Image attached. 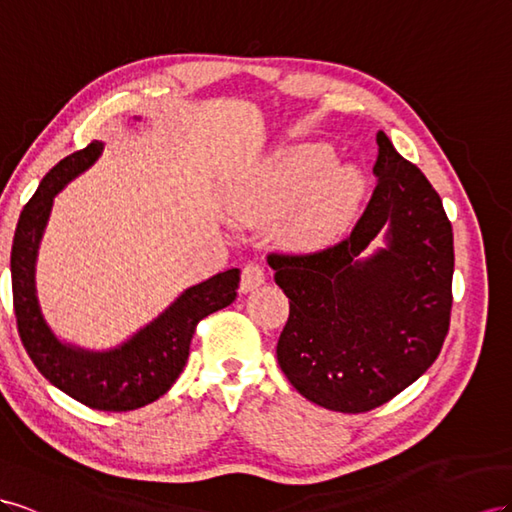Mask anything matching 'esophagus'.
I'll use <instances>...</instances> for the list:
<instances>
[{
	"instance_id": "esophagus-1",
	"label": "esophagus",
	"mask_w": 512,
	"mask_h": 512,
	"mask_svg": "<svg viewBox=\"0 0 512 512\" xmlns=\"http://www.w3.org/2000/svg\"><path fill=\"white\" fill-rule=\"evenodd\" d=\"M266 283V272L264 266L257 264V261H248V264L242 268L240 274V291H251L259 285Z\"/></svg>"
}]
</instances>
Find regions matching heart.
<instances>
[{"mask_svg":"<svg viewBox=\"0 0 512 512\" xmlns=\"http://www.w3.org/2000/svg\"><path fill=\"white\" fill-rule=\"evenodd\" d=\"M326 145L285 150L266 167L253 201L242 206L248 218L281 215V233L294 244L332 238L356 212L364 180L358 167L330 163Z\"/></svg>","mask_w":512,"mask_h":512,"instance_id":"obj_1","label":"heart"}]
</instances>
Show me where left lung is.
<instances>
[{
	"instance_id": "obj_1",
	"label": "left lung",
	"mask_w": 512,
	"mask_h": 512,
	"mask_svg": "<svg viewBox=\"0 0 512 512\" xmlns=\"http://www.w3.org/2000/svg\"><path fill=\"white\" fill-rule=\"evenodd\" d=\"M377 184L349 236L309 253H268L289 298L276 360L304 399L364 414L388 403L440 356L452 309V225L416 165L379 130ZM389 225V248L357 261Z\"/></svg>"
}]
</instances>
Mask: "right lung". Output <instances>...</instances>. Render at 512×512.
I'll return each mask as SVG.
<instances>
[{
  "label": "right lung",
  "mask_w": 512,
  "mask_h": 512,
  "mask_svg": "<svg viewBox=\"0 0 512 512\" xmlns=\"http://www.w3.org/2000/svg\"><path fill=\"white\" fill-rule=\"evenodd\" d=\"M100 150L102 143L92 141L87 148L60 160L25 203L10 253L12 304L25 352L53 386L92 410L133 412L163 397L180 377L199 321L236 300L240 270L221 272L186 289L163 315L113 352L90 354L57 341L36 300L38 242L53 197L77 173L90 167Z\"/></svg>",
  "instance_id": "add662e5"
}]
</instances>
